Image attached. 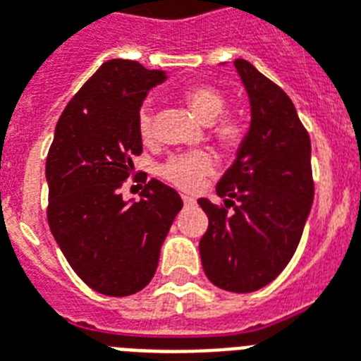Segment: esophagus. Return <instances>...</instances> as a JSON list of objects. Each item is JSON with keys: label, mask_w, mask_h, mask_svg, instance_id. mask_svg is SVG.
<instances>
[{"label": "esophagus", "mask_w": 361, "mask_h": 361, "mask_svg": "<svg viewBox=\"0 0 361 361\" xmlns=\"http://www.w3.org/2000/svg\"><path fill=\"white\" fill-rule=\"evenodd\" d=\"M183 203L184 205H194L195 200L194 197H190V195H183Z\"/></svg>", "instance_id": "obj_1"}]
</instances>
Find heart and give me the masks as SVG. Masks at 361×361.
I'll list each match as a JSON object with an SVG mask.
<instances>
[{"mask_svg":"<svg viewBox=\"0 0 361 361\" xmlns=\"http://www.w3.org/2000/svg\"><path fill=\"white\" fill-rule=\"evenodd\" d=\"M184 103L194 113L197 120L203 124H211L212 139L216 141L220 149L233 154L241 149L243 141L247 137V124L237 114H222L226 109V97L214 86L195 85L184 92ZM139 133L142 141H149L152 137V113L150 109H141L139 118ZM214 169V158L209 152H190V154L173 156L160 167V175L167 183L180 190H195L209 177Z\"/></svg>","mask_w":361,"mask_h":361,"instance_id":"b5f03b06","label":"heart"}]
</instances>
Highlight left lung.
I'll list each match as a JSON object with an SVG mask.
<instances>
[{"instance_id": "obj_1", "label": "left lung", "mask_w": 361, "mask_h": 361, "mask_svg": "<svg viewBox=\"0 0 361 361\" xmlns=\"http://www.w3.org/2000/svg\"><path fill=\"white\" fill-rule=\"evenodd\" d=\"M233 63L250 99V128L216 184L224 205L197 200L209 219L200 254L214 286L247 294L275 281L292 259L314 183L311 139L292 99L250 61Z\"/></svg>"}]
</instances>
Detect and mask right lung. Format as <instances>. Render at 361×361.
<instances>
[{"mask_svg":"<svg viewBox=\"0 0 361 361\" xmlns=\"http://www.w3.org/2000/svg\"><path fill=\"white\" fill-rule=\"evenodd\" d=\"M164 80V71L139 61H105L63 109L47 156L50 231L75 273L103 295L124 298L152 281L183 209L180 195L156 178L139 201L120 194L131 158L142 152V99Z\"/></svg>","mask_w":361,"mask_h":361,"instance_id":"obj_1","label":"right lung"}]
</instances>
